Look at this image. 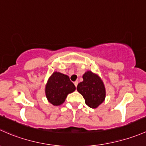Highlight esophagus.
<instances>
[{"instance_id":"34e87169","label":"esophagus","mask_w":146,"mask_h":146,"mask_svg":"<svg viewBox=\"0 0 146 146\" xmlns=\"http://www.w3.org/2000/svg\"><path fill=\"white\" fill-rule=\"evenodd\" d=\"M78 83H79V82H77V81H76V82H74V86H77V85H78Z\"/></svg>"}]
</instances>
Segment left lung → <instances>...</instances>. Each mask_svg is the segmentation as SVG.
I'll list each match as a JSON object with an SVG mask.
<instances>
[{"mask_svg":"<svg viewBox=\"0 0 146 146\" xmlns=\"http://www.w3.org/2000/svg\"><path fill=\"white\" fill-rule=\"evenodd\" d=\"M84 81L78 84L76 89L85 99V103L91 108L100 106L106 98V90L98 76L91 72L83 75Z\"/></svg>","mask_w":146,"mask_h":146,"instance_id":"obj_1","label":"left lung"}]
</instances>
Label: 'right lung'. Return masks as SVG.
Listing matches in <instances>:
<instances>
[{"mask_svg": "<svg viewBox=\"0 0 146 146\" xmlns=\"http://www.w3.org/2000/svg\"><path fill=\"white\" fill-rule=\"evenodd\" d=\"M75 89L76 87L67 75L55 72L49 78L46 86V95L53 106H60L64 103L67 96Z\"/></svg>", "mask_w": 146, "mask_h": 146, "instance_id": "add662e5", "label": "right lung"}]
</instances>
